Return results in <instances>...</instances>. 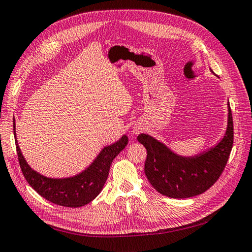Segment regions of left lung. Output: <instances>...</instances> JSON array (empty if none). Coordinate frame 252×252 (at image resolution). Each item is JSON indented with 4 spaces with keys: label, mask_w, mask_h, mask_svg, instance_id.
Wrapping results in <instances>:
<instances>
[{
    "label": "left lung",
    "mask_w": 252,
    "mask_h": 252,
    "mask_svg": "<svg viewBox=\"0 0 252 252\" xmlns=\"http://www.w3.org/2000/svg\"><path fill=\"white\" fill-rule=\"evenodd\" d=\"M138 141L145 146V173L152 187L169 198H190L207 191L226 166L234 142L233 116L228 103L225 136L214 148L191 158L177 156L151 136L140 133Z\"/></svg>",
    "instance_id": "obj_1"
}]
</instances>
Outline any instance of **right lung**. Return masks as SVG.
Wrapping results in <instances>:
<instances>
[{
	"mask_svg": "<svg viewBox=\"0 0 252 252\" xmlns=\"http://www.w3.org/2000/svg\"><path fill=\"white\" fill-rule=\"evenodd\" d=\"M13 124L14 136L16 137L15 121ZM15 142L20 169L30 186L50 202L62 207L79 208L91 202L100 193L109 176L113 160L127 146L128 138L124 135L117 142L102 149L88 168L78 175L68 178H48L40 175L28 165L18 147L17 140Z\"/></svg>",
	"mask_w": 252,
	"mask_h": 252,
	"instance_id": "right-lung-1",
	"label": "right lung"
}]
</instances>
